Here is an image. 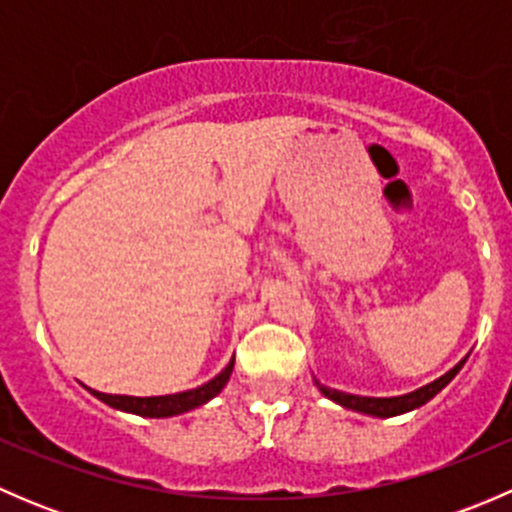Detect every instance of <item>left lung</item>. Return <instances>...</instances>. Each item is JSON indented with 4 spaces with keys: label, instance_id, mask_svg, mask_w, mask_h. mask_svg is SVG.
Returning a JSON list of instances; mask_svg holds the SVG:
<instances>
[{
    "label": "left lung",
    "instance_id": "1",
    "mask_svg": "<svg viewBox=\"0 0 512 512\" xmlns=\"http://www.w3.org/2000/svg\"><path fill=\"white\" fill-rule=\"evenodd\" d=\"M466 359H468V356H466ZM466 359L458 361V364L453 366L451 371H446V374H443L441 379L431 381V384L421 386V389L411 391V394L391 396V399H374V396H354V394H344V391H337V389H329V386H322V384H319V381H314V384L319 386V391H322V394L327 396V399L337 401V404L344 406V409L359 411V414L389 418V416L406 414V411H414V409H418V406L426 404V401H431L433 396H436L438 391L443 389V386L451 384V379L458 374V371L463 369Z\"/></svg>",
    "mask_w": 512,
    "mask_h": 512
}]
</instances>
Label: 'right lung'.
Returning a JSON list of instances; mask_svg holds the SVG:
<instances>
[{"label":"right lung","mask_w":512,"mask_h":512,"mask_svg":"<svg viewBox=\"0 0 512 512\" xmlns=\"http://www.w3.org/2000/svg\"><path fill=\"white\" fill-rule=\"evenodd\" d=\"M232 366H235V359L220 371L215 379H210L208 384L198 386V389L190 391H180V394H168V396H118V394H101V391L89 389L96 399H101L103 404L113 406V409L128 411V414L136 416H148V418H168V416H178L185 414L190 409H198V406L208 404L210 399L223 391V386L230 381Z\"/></svg>","instance_id":"obj_1"}]
</instances>
